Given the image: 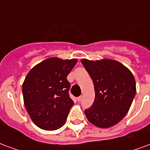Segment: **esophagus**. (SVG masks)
<instances>
[{
	"label": "esophagus",
	"mask_w": 150,
	"mask_h": 150,
	"mask_svg": "<svg viewBox=\"0 0 150 150\" xmlns=\"http://www.w3.org/2000/svg\"><path fill=\"white\" fill-rule=\"evenodd\" d=\"M77 100L78 101H81V100H83V97H82V96H80V97L77 98Z\"/></svg>",
	"instance_id": "obj_1"
}]
</instances>
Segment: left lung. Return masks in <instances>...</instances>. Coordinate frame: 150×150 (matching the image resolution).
Wrapping results in <instances>:
<instances>
[{
	"mask_svg": "<svg viewBox=\"0 0 150 150\" xmlns=\"http://www.w3.org/2000/svg\"><path fill=\"white\" fill-rule=\"evenodd\" d=\"M81 62L90 74L94 85L93 105L85 110L90 123L100 128L118 123L128 112L136 93L133 74L121 63L110 59Z\"/></svg>",
	"mask_w": 150,
	"mask_h": 150,
	"instance_id": "left-lung-1",
	"label": "left lung"
}]
</instances>
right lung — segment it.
Here are the masks:
<instances>
[{
  "mask_svg": "<svg viewBox=\"0 0 150 150\" xmlns=\"http://www.w3.org/2000/svg\"><path fill=\"white\" fill-rule=\"evenodd\" d=\"M77 61L50 57L35 65L25 78L22 86L25 108L39 128L54 131L64 125L74 105L67 76Z\"/></svg>",
  "mask_w": 150,
  "mask_h": 150,
  "instance_id": "1",
  "label": "right lung"
}]
</instances>
